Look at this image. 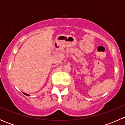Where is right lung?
Returning <instances> with one entry per match:
<instances>
[{"label": "right lung", "instance_id": "obj_1", "mask_svg": "<svg viewBox=\"0 0 125 125\" xmlns=\"http://www.w3.org/2000/svg\"><path fill=\"white\" fill-rule=\"evenodd\" d=\"M23 93V94H25V95H27V96H28V95H28V94H26V93Z\"/></svg>", "mask_w": 125, "mask_h": 125}]
</instances>
